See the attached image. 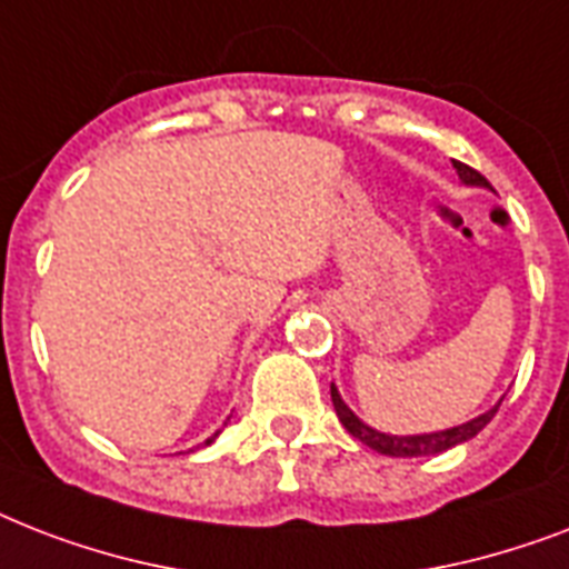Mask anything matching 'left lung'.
<instances>
[{
  "mask_svg": "<svg viewBox=\"0 0 569 569\" xmlns=\"http://www.w3.org/2000/svg\"><path fill=\"white\" fill-rule=\"evenodd\" d=\"M455 171H458V177L463 186L490 189V182H487L478 171H472L469 164L455 162ZM330 398H333V410H337L339 422L346 425V431L351 433V437H357V440L363 442V446L380 451V455H389V458H431V455H440V451L455 449V446H460V442L472 440L478 431H485V425L493 419L496 410H499V405H502V398H499V401H496L490 410L478 413L476 419H469V422H463V425H455V428H442V431L383 433V431H378V428H372V425H366L363 419H360V416H357L355 410L346 405V401H342L337 383H330Z\"/></svg>",
  "mask_w": 569,
  "mask_h": 569,
  "instance_id": "obj_1",
  "label": "left lung"
}]
</instances>
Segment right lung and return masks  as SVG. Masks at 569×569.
<instances>
[{
	"instance_id": "obj_1",
	"label": "right lung",
	"mask_w": 569,
	"mask_h": 569,
	"mask_svg": "<svg viewBox=\"0 0 569 569\" xmlns=\"http://www.w3.org/2000/svg\"><path fill=\"white\" fill-rule=\"evenodd\" d=\"M223 425H227V422H223ZM218 433H221V431H214V433H212V437H209V440H206V442H203V446H209V442H212V440H214V437H218Z\"/></svg>"
}]
</instances>
